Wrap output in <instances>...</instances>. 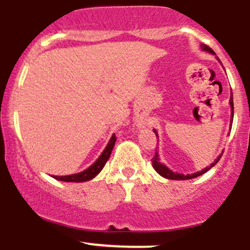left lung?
Wrapping results in <instances>:
<instances>
[{
	"instance_id": "1",
	"label": "left lung",
	"mask_w": 250,
	"mask_h": 250,
	"mask_svg": "<svg viewBox=\"0 0 250 250\" xmlns=\"http://www.w3.org/2000/svg\"><path fill=\"white\" fill-rule=\"evenodd\" d=\"M201 47H202V49H203V50L209 51V53H210V54H215V53H214V50L211 49L210 47H208L207 44H201ZM229 103H230V107H231V122H233V116H234L233 94H231L230 102H229ZM154 133L156 134V136H157V133H156V130H155V129H154ZM220 159H221V155H220L219 157H217L216 160H215V162H213V163H211L210 166H209V167L205 168V169H202V170L199 171V173H195V174H191V175L177 174V173H174V171H173V170H170V169H168L167 167H166L165 165H162V163L160 162V159H159V155H157V151H156V153H155V155H154L153 159H151V162H153V168L155 169V170H156L157 173H159L160 175H161V176L166 177V179H170V180H190V179H195V177L200 176V175L205 174L206 171H208L209 169H210L211 167H214V166L216 165L217 162H219V160H220Z\"/></svg>"
}]
</instances>
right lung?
Returning a JSON list of instances; mask_svg holds the SVG:
<instances>
[{"label":"right lung","instance_id":"obj_1","mask_svg":"<svg viewBox=\"0 0 250 250\" xmlns=\"http://www.w3.org/2000/svg\"><path fill=\"white\" fill-rule=\"evenodd\" d=\"M115 141H116V136L115 135H113L110 141H109V143L107 145V147H105L104 150H103V153L100 155V157L96 160V162L94 163V165H91L88 169H85V170H83L79 174L67 175V176H54V179L60 180V181H65V182H83V181L91 180L102 170L103 167H104L105 162H107L109 157H110L111 150H113L114 146H115Z\"/></svg>","mask_w":250,"mask_h":250}]
</instances>
